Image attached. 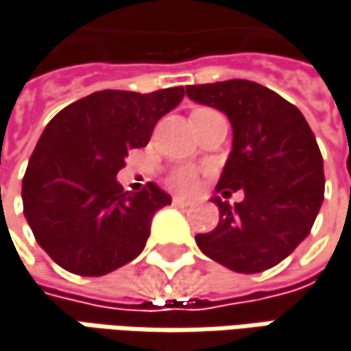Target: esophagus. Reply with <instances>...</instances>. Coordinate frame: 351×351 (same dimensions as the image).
I'll return each mask as SVG.
<instances>
[{
  "label": "esophagus",
  "instance_id": "1",
  "mask_svg": "<svg viewBox=\"0 0 351 351\" xmlns=\"http://www.w3.org/2000/svg\"><path fill=\"white\" fill-rule=\"evenodd\" d=\"M173 204L178 206V208H186V206H191L193 202H191V200H186V198H182V196H175V198H173Z\"/></svg>",
  "mask_w": 351,
  "mask_h": 351
}]
</instances>
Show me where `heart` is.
<instances>
[{"label":"heart","instance_id":"1","mask_svg":"<svg viewBox=\"0 0 351 351\" xmlns=\"http://www.w3.org/2000/svg\"><path fill=\"white\" fill-rule=\"evenodd\" d=\"M167 182L178 193H193L198 186V171L195 167H178L169 175Z\"/></svg>","mask_w":351,"mask_h":351}]
</instances>
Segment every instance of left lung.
<instances>
[{"mask_svg":"<svg viewBox=\"0 0 351 351\" xmlns=\"http://www.w3.org/2000/svg\"><path fill=\"white\" fill-rule=\"evenodd\" d=\"M186 95L215 107L232 125V151L217 184V228L196 234L198 248L242 274L290 256L310 234L324 200V158L304 114L284 97L246 79L189 85Z\"/></svg>","mask_w":351,"mask_h":351,"instance_id":"obj_1","label":"left lung"}]
</instances>
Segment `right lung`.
<instances>
[{
    "label": "right lung",
    "instance_id": "1",
    "mask_svg": "<svg viewBox=\"0 0 351 351\" xmlns=\"http://www.w3.org/2000/svg\"><path fill=\"white\" fill-rule=\"evenodd\" d=\"M182 97V87L145 95L105 89L49 121L29 158L21 198L37 244L61 268L103 276L143 252L151 220L171 196L155 182L125 193L117 173Z\"/></svg>",
    "mask_w": 351,
    "mask_h": 351
}]
</instances>
